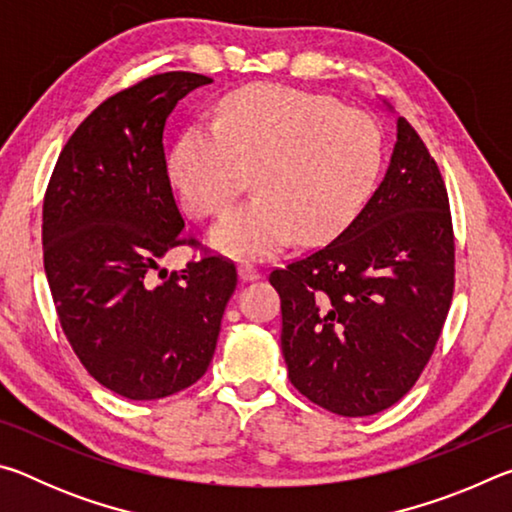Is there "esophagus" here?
<instances>
[{
    "mask_svg": "<svg viewBox=\"0 0 512 512\" xmlns=\"http://www.w3.org/2000/svg\"><path fill=\"white\" fill-rule=\"evenodd\" d=\"M239 280L255 282V280H259V271H257L255 266H250V264H241L239 266Z\"/></svg>",
    "mask_w": 512,
    "mask_h": 512,
    "instance_id": "esophagus-1",
    "label": "esophagus"
}]
</instances>
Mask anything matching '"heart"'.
I'll return each instance as SVG.
<instances>
[{
  "label": "heart",
  "mask_w": 512,
  "mask_h": 512,
  "mask_svg": "<svg viewBox=\"0 0 512 512\" xmlns=\"http://www.w3.org/2000/svg\"><path fill=\"white\" fill-rule=\"evenodd\" d=\"M375 121L339 101L284 85H253L221 103L219 124L196 121L169 158L187 210L219 216L248 185L257 194L212 230V246L264 259L296 237L332 239L366 203L381 167Z\"/></svg>",
  "instance_id": "1"
}]
</instances>
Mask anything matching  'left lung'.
<instances>
[{
	"instance_id": "8db88e82",
	"label": "left lung",
	"mask_w": 512,
	"mask_h": 512,
	"mask_svg": "<svg viewBox=\"0 0 512 512\" xmlns=\"http://www.w3.org/2000/svg\"><path fill=\"white\" fill-rule=\"evenodd\" d=\"M289 379L323 409L363 418L411 391L454 291L449 198L404 117L386 176L325 248L275 268Z\"/></svg>"
}]
</instances>
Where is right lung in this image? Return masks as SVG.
Instances as JSON below:
<instances>
[{"mask_svg": "<svg viewBox=\"0 0 512 512\" xmlns=\"http://www.w3.org/2000/svg\"><path fill=\"white\" fill-rule=\"evenodd\" d=\"M194 72L140 81L101 103L69 137L42 205L45 273L60 325L85 370L128 400H160L205 375L237 268L205 255L158 285L185 244L164 126Z\"/></svg>", "mask_w": 512, "mask_h": 512, "instance_id": "right-lung-1", "label": "right lung"}]
</instances>
